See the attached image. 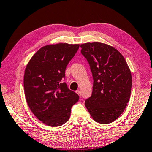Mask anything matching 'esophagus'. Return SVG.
Wrapping results in <instances>:
<instances>
[{
	"label": "esophagus",
	"mask_w": 152,
	"mask_h": 152,
	"mask_svg": "<svg viewBox=\"0 0 152 152\" xmlns=\"http://www.w3.org/2000/svg\"><path fill=\"white\" fill-rule=\"evenodd\" d=\"M76 93L78 94L80 97H81V91H80V90H77V91H76Z\"/></svg>",
	"instance_id": "1"
}]
</instances>
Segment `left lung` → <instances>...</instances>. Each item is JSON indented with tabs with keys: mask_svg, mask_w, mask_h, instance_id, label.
<instances>
[{
	"mask_svg": "<svg viewBox=\"0 0 152 152\" xmlns=\"http://www.w3.org/2000/svg\"><path fill=\"white\" fill-rule=\"evenodd\" d=\"M94 78L91 96L85 106L99 124L115 121L129 102L132 87L131 70L117 49L105 43L86 42L80 45Z\"/></svg>",
	"mask_w": 152,
	"mask_h": 152,
	"instance_id": "left-lung-1",
	"label": "left lung"
}]
</instances>
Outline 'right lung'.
Here are the masks:
<instances>
[{
    "instance_id": "right-lung-1",
    "label": "right lung",
    "mask_w": 152,
    "mask_h": 152,
    "mask_svg": "<svg viewBox=\"0 0 152 152\" xmlns=\"http://www.w3.org/2000/svg\"><path fill=\"white\" fill-rule=\"evenodd\" d=\"M80 45L58 43L41 47L26 67L23 87L26 100L33 115L52 127L68 121L79 96L62 82L69 61Z\"/></svg>"
}]
</instances>
